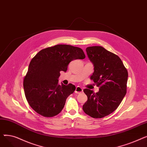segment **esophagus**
<instances>
[{
	"instance_id": "1",
	"label": "esophagus",
	"mask_w": 147,
	"mask_h": 147,
	"mask_svg": "<svg viewBox=\"0 0 147 147\" xmlns=\"http://www.w3.org/2000/svg\"><path fill=\"white\" fill-rule=\"evenodd\" d=\"M82 92H83V89L81 87H80V86H77L76 87V90H75V93L79 94H81Z\"/></svg>"
}]
</instances>
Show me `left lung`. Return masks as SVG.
Returning a JSON list of instances; mask_svg holds the SVG:
<instances>
[{"instance_id": "8db88e82", "label": "left lung", "mask_w": 147, "mask_h": 147, "mask_svg": "<svg viewBox=\"0 0 147 147\" xmlns=\"http://www.w3.org/2000/svg\"><path fill=\"white\" fill-rule=\"evenodd\" d=\"M94 66L90 79L99 87V92L84 89L88 101L83 110L90 117L98 119L110 114L117 109L126 94L128 73L121 59L102 46L86 49Z\"/></svg>"}]
</instances>
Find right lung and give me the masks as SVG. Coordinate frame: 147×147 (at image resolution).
<instances>
[{
	"mask_svg": "<svg viewBox=\"0 0 147 147\" xmlns=\"http://www.w3.org/2000/svg\"><path fill=\"white\" fill-rule=\"evenodd\" d=\"M85 57L80 48L57 45L41 50L33 58L23 86L28 103L36 113L51 117L62 111L66 99L76 87L71 83L59 84L60 71L66 72L71 61Z\"/></svg>",
	"mask_w": 147,
	"mask_h": 147,
	"instance_id": "1",
	"label": "right lung"
}]
</instances>
